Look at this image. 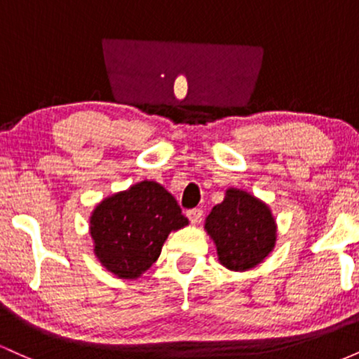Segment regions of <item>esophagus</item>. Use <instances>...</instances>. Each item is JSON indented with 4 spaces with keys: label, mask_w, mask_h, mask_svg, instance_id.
I'll list each match as a JSON object with an SVG mask.
<instances>
[{
    "label": "esophagus",
    "mask_w": 359,
    "mask_h": 359,
    "mask_svg": "<svg viewBox=\"0 0 359 359\" xmlns=\"http://www.w3.org/2000/svg\"><path fill=\"white\" fill-rule=\"evenodd\" d=\"M187 217L192 224H197L203 219V209H191V211H187Z\"/></svg>",
    "instance_id": "1"
}]
</instances>
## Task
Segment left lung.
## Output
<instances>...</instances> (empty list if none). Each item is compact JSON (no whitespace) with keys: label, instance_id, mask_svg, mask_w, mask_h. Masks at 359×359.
Here are the masks:
<instances>
[{"label":"left lung","instance_id":"obj_1","mask_svg":"<svg viewBox=\"0 0 359 359\" xmlns=\"http://www.w3.org/2000/svg\"><path fill=\"white\" fill-rule=\"evenodd\" d=\"M204 229L217 250L222 266L245 271L259 265L277 241V222L263 201L241 189H228L224 201L214 205Z\"/></svg>","mask_w":359,"mask_h":359}]
</instances>
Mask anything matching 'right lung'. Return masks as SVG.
Instances as JSON below:
<instances>
[{
  "mask_svg": "<svg viewBox=\"0 0 359 359\" xmlns=\"http://www.w3.org/2000/svg\"><path fill=\"white\" fill-rule=\"evenodd\" d=\"M89 222L94 255L106 270L126 280L142 277L168 234L189 224L174 196L154 180L102 199Z\"/></svg>",
  "mask_w": 359,
  "mask_h": 359,
  "instance_id": "right-lung-1",
  "label": "right lung"
}]
</instances>
